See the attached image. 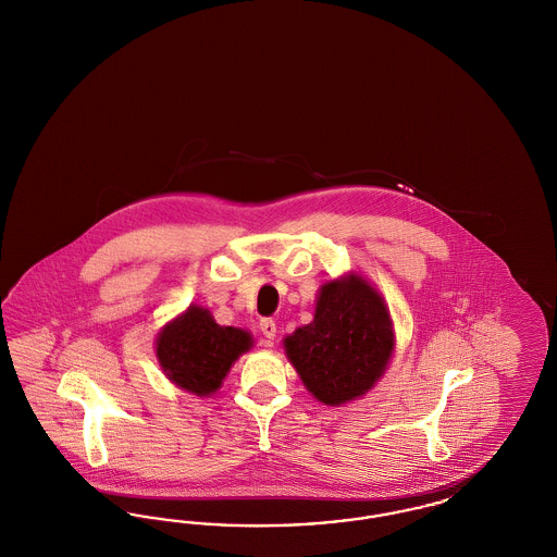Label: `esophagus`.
<instances>
[{
  "label": "esophagus",
  "mask_w": 557,
  "mask_h": 557,
  "mask_svg": "<svg viewBox=\"0 0 557 557\" xmlns=\"http://www.w3.org/2000/svg\"><path fill=\"white\" fill-rule=\"evenodd\" d=\"M261 332H263V336H265V345H273L275 334H277V325H275V321H273V319H261Z\"/></svg>",
  "instance_id": "34e87169"
}]
</instances>
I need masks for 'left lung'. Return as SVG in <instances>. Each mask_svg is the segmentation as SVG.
Wrapping results in <instances>:
<instances>
[{
  "mask_svg": "<svg viewBox=\"0 0 557 557\" xmlns=\"http://www.w3.org/2000/svg\"><path fill=\"white\" fill-rule=\"evenodd\" d=\"M395 345L382 294L355 271L321 284L313 321L284 338L305 388L330 407L368 395L388 370Z\"/></svg>",
  "mask_w": 557,
  "mask_h": 557,
  "instance_id": "obj_1",
  "label": "left lung"
}]
</instances>
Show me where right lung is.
Returning a JSON list of instances; mask_svg holds the SVG:
<instances>
[{"label":"right lung","mask_w":557,"mask_h":557,"mask_svg":"<svg viewBox=\"0 0 557 557\" xmlns=\"http://www.w3.org/2000/svg\"><path fill=\"white\" fill-rule=\"evenodd\" d=\"M252 346L255 338L248 330L219 325L200 305H189L166 321L154 343L162 373L196 397L214 395L232 366Z\"/></svg>","instance_id":"add662e5"}]
</instances>
